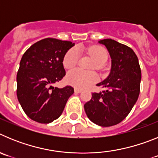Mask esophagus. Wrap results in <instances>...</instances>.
<instances>
[{
    "instance_id": "1",
    "label": "esophagus",
    "mask_w": 158,
    "mask_h": 158,
    "mask_svg": "<svg viewBox=\"0 0 158 158\" xmlns=\"http://www.w3.org/2000/svg\"><path fill=\"white\" fill-rule=\"evenodd\" d=\"M74 92L76 93H81L82 92V90H81V89H78V88H75Z\"/></svg>"
}]
</instances>
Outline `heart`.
<instances>
[{
    "label": "heart",
    "mask_w": 158,
    "mask_h": 158,
    "mask_svg": "<svg viewBox=\"0 0 158 158\" xmlns=\"http://www.w3.org/2000/svg\"><path fill=\"white\" fill-rule=\"evenodd\" d=\"M88 54L96 61L93 68L100 69L105 63L107 58L106 51L100 46H92L87 49ZM80 58L79 51L77 48H72L67 51L63 58V65L65 69H71L74 68L78 63ZM98 75L96 72H84L80 69H73L67 74V82L73 86L84 89L98 81Z\"/></svg>",
    "instance_id": "1"
}]
</instances>
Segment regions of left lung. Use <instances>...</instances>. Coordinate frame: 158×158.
Returning <instances> with one entry per match:
<instances>
[{
    "label": "left lung",
    "mask_w": 158,
    "mask_h": 158,
    "mask_svg": "<svg viewBox=\"0 0 158 158\" xmlns=\"http://www.w3.org/2000/svg\"><path fill=\"white\" fill-rule=\"evenodd\" d=\"M99 43L109 52L111 72L105 80L96 85L105 90L92 93V99L84 107L92 122L101 127H111L122 122L136 103L142 73L138 57L131 47L111 39Z\"/></svg>",
    "instance_id": "left-lung-1"
}]
</instances>
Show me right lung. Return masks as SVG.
Segmentation results:
<instances>
[{
    "label": "right lung",
    "mask_w": 158,
    "mask_h": 158,
    "mask_svg": "<svg viewBox=\"0 0 158 158\" xmlns=\"http://www.w3.org/2000/svg\"><path fill=\"white\" fill-rule=\"evenodd\" d=\"M73 46L72 42L47 38L31 46L22 56L16 94L23 111L32 120L49 123L62 115L74 89L52 85L65 75L63 58Z\"/></svg>",
    "instance_id": "add662e5"
}]
</instances>
